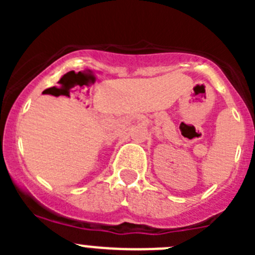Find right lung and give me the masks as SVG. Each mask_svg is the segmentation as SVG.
I'll return each instance as SVG.
<instances>
[{"label":"right lung","mask_w":255,"mask_h":255,"mask_svg":"<svg viewBox=\"0 0 255 255\" xmlns=\"http://www.w3.org/2000/svg\"><path fill=\"white\" fill-rule=\"evenodd\" d=\"M47 91H48V89H47Z\"/></svg>","instance_id":"add662e5"}]
</instances>
